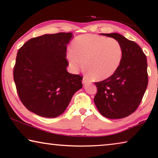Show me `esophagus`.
<instances>
[{"mask_svg":"<svg viewBox=\"0 0 158 158\" xmlns=\"http://www.w3.org/2000/svg\"><path fill=\"white\" fill-rule=\"evenodd\" d=\"M88 79H87L86 78H85V77H83V79H82V83H83V84H84V83H86L87 82H88Z\"/></svg>","mask_w":158,"mask_h":158,"instance_id":"1","label":"esophagus"}]
</instances>
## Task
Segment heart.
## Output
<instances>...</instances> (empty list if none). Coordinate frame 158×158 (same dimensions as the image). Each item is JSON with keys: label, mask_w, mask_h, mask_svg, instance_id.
<instances>
[{"label": "heart", "mask_w": 158, "mask_h": 158, "mask_svg": "<svg viewBox=\"0 0 158 158\" xmlns=\"http://www.w3.org/2000/svg\"><path fill=\"white\" fill-rule=\"evenodd\" d=\"M71 68L77 71L83 65L94 79L104 80L115 73L123 58V48L117 40L97 35L85 34L73 40L67 52Z\"/></svg>", "instance_id": "b5f03b06"}]
</instances>
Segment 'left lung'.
<instances>
[{"label":"left lung","mask_w":158,"mask_h":158,"mask_svg":"<svg viewBox=\"0 0 158 158\" xmlns=\"http://www.w3.org/2000/svg\"><path fill=\"white\" fill-rule=\"evenodd\" d=\"M117 40L122 46L123 58L117 71L102 81L96 82L94 98L102 115L121 119L138 108L148 85L147 58L135 42L117 33L101 34Z\"/></svg>","instance_id":"1"}]
</instances>
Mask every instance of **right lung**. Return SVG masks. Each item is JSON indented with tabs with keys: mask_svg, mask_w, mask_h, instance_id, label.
<instances>
[{
	"mask_svg": "<svg viewBox=\"0 0 158 158\" xmlns=\"http://www.w3.org/2000/svg\"><path fill=\"white\" fill-rule=\"evenodd\" d=\"M71 32L31 39L17 53L13 69L19 99L30 111L56 117L66 110L73 96L82 88L83 77L67 72L66 48Z\"/></svg>",
	"mask_w": 158,
	"mask_h": 158,
	"instance_id": "add662e5",
	"label": "right lung"
}]
</instances>
